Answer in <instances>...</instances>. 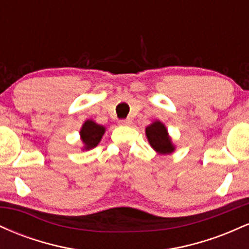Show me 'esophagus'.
<instances>
[{
  "label": "esophagus",
  "mask_w": 249,
  "mask_h": 249,
  "mask_svg": "<svg viewBox=\"0 0 249 249\" xmlns=\"http://www.w3.org/2000/svg\"><path fill=\"white\" fill-rule=\"evenodd\" d=\"M131 123H132L131 119H122V121H119V125H122V126H128V125H131Z\"/></svg>",
  "instance_id": "obj_1"
}]
</instances>
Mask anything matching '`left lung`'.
<instances>
[{
    "mask_svg": "<svg viewBox=\"0 0 249 249\" xmlns=\"http://www.w3.org/2000/svg\"><path fill=\"white\" fill-rule=\"evenodd\" d=\"M145 133H146L147 141L151 146L159 154H170L176 150L170 136H168L167 128L161 122L156 121L148 125L145 130Z\"/></svg>",
    "mask_w": 249,
    "mask_h": 249,
    "instance_id": "left-lung-1",
    "label": "left lung"
}]
</instances>
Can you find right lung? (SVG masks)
<instances>
[{
    "instance_id": "add662e5",
    "label": "right lung",
    "mask_w": 249,
    "mask_h": 249,
    "mask_svg": "<svg viewBox=\"0 0 249 249\" xmlns=\"http://www.w3.org/2000/svg\"><path fill=\"white\" fill-rule=\"evenodd\" d=\"M105 133V127L102 125L97 124L91 119L84 122L81 128V139L84 144L83 150H91V148L96 147L101 142L103 134Z\"/></svg>"
}]
</instances>
